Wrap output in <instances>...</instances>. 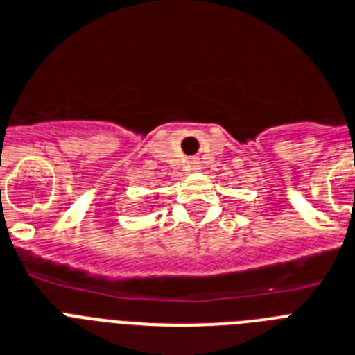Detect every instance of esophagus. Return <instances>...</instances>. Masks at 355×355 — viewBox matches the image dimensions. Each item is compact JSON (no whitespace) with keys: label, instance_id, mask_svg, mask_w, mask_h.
I'll return each instance as SVG.
<instances>
[{"label":"esophagus","instance_id":"34e87169","mask_svg":"<svg viewBox=\"0 0 355 355\" xmlns=\"http://www.w3.org/2000/svg\"><path fill=\"white\" fill-rule=\"evenodd\" d=\"M188 169H189V171H199V169H202V167H200V160H199V158H189V160H188Z\"/></svg>","mask_w":355,"mask_h":355}]
</instances>
